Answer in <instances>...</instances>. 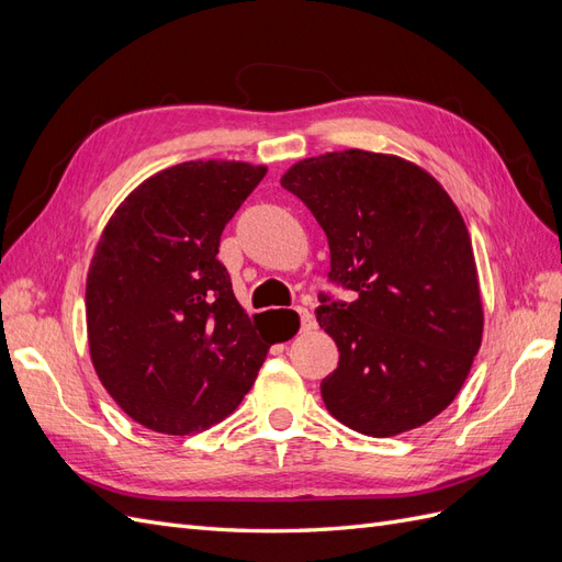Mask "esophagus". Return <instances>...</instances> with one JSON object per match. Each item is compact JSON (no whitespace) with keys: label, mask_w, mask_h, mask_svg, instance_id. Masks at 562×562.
<instances>
[{"label":"esophagus","mask_w":562,"mask_h":562,"mask_svg":"<svg viewBox=\"0 0 562 562\" xmlns=\"http://www.w3.org/2000/svg\"><path fill=\"white\" fill-rule=\"evenodd\" d=\"M295 314L300 318V330H310L314 326V316L310 314V310L304 307H295Z\"/></svg>","instance_id":"1"}]
</instances>
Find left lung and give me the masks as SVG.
Here are the masks:
<instances>
[{"instance_id": "1", "label": "left lung", "mask_w": 562, "mask_h": 562, "mask_svg": "<svg viewBox=\"0 0 562 562\" xmlns=\"http://www.w3.org/2000/svg\"><path fill=\"white\" fill-rule=\"evenodd\" d=\"M281 184L328 236L318 326L339 361L321 382L328 413L366 436L434 419L462 389L483 337V304L462 215L424 168L366 149L328 151L288 168Z\"/></svg>"}]
</instances>
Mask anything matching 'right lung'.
<instances>
[{
  "label": "right lung",
  "mask_w": 562,
  "mask_h": 562,
  "mask_svg": "<svg viewBox=\"0 0 562 562\" xmlns=\"http://www.w3.org/2000/svg\"><path fill=\"white\" fill-rule=\"evenodd\" d=\"M244 161H184L114 211L87 279L100 382L143 427L187 436L236 411L274 337H262L217 260L220 236L265 178Z\"/></svg>",
  "instance_id": "right-lung-1"
}]
</instances>
